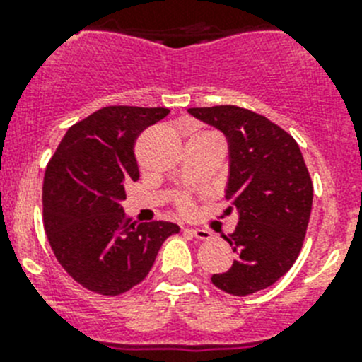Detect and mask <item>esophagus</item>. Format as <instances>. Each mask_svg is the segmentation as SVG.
<instances>
[{
    "label": "esophagus",
    "instance_id": "esophagus-1",
    "mask_svg": "<svg viewBox=\"0 0 362 362\" xmlns=\"http://www.w3.org/2000/svg\"><path fill=\"white\" fill-rule=\"evenodd\" d=\"M185 232L190 233L192 238L201 239V241H204V239H210V235H212V233H210L209 230H204V228H187V230H185Z\"/></svg>",
    "mask_w": 362,
    "mask_h": 362
}]
</instances>
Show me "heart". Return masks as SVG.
<instances>
[{"mask_svg": "<svg viewBox=\"0 0 362 362\" xmlns=\"http://www.w3.org/2000/svg\"><path fill=\"white\" fill-rule=\"evenodd\" d=\"M177 210L181 214H185V216H187V214H190L192 212V201L188 199V197H179Z\"/></svg>", "mask_w": 362, "mask_h": 362, "instance_id": "heart-1", "label": "heart"}]
</instances>
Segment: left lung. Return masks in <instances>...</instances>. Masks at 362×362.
Here are the masks:
<instances>
[{"instance_id": "left-lung-1", "label": "left lung", "mask_w": 362, "mask_h": 362, "mask_svg": "<svg viewBox=\"0 0 362 362\" xmlns=\"http://www.w3.org/2000/svg\"><path fill=\"white\" fill-rule=\"evenodd\" d=\"M225 134L230 148L226 201L239 223L226 241L238 254L212 283L232 296L264 290L286 274L303 248L313 185L299 145L286 130L235 105L188 108Z\"/></svg>"}]
</instances>
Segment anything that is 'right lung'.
Masks as SVG:
<instances>
[{
	"instance_id": "obj_1",
	"label": "right lung",
	"mask_w": 362,
	"mask_h": 362,
	"mask_svg": "<svg viewBox=\"0 0 362 362\" xmlns=\"http://www.w3.org/2000/svg\"><path fill=\"white\" fill-rule=\"evenodd\" d=\"M168 108H99L66 130L43 179V225L65 272L90 292L121 296L148 276L156 255L179 226L132 223L121 201L139 179L137 137Z\"/></svg>"
}]
</instances>
